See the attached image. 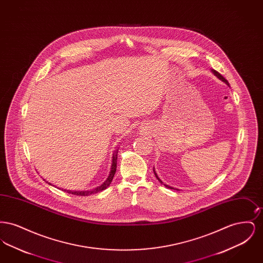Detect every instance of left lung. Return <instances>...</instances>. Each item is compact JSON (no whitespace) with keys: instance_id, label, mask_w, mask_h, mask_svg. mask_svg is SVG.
Returning a JSON list of instances; mask_svg holds the SVG:
<instances>
[{"instance_id":"8db88e82","label":"left lung","mask_w":263,"mask_h":263,"mask_svg":"<svg viewBox=\"0 0 263 263\" xmlns=\"http://www.w3.org/2000/svg\"><path fill=\"white\" fill-rule=\"evenodd\" d=\"M213 73H214V74H215V75L217 76V77H218V78H219V79H220V80H222V81H223V82H225L226 84H227V85H228V86H229V83H228V81H227V80H226L225 78H224V77H223V76L221 75V74H220V73H218V72H217V71H215V70H213ZM154 173H155V175H156V177H157V178H158V180H159V181H160V182H161V183H163V181H162V180H161V179H160V178H159V176H158V175H157V174H156V172H155V170H154ZM164 186H165V187L171 188V189H175V188L171 187V186H168V185H166V184H164Z\"/></svg>"}]
</instances>
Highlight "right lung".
<instances>
[{
	"label": "right lung",
	"mask_w": 263,
	"mask_h": 263,
	"mask_svg": "<svg viewBox=\"0 0 263 263\" xmlns=\"http://www.w3.org/2000/svg\"><path fill=\"white\" fill-rule=\"evenodd\" d=\"M117 153L118 150L115 152L114 156H113L112 160V165H111V171H110V174L108 175L107 179L105 180V182L103 184H101L99 187L95 188L92 190H89V191H71V190H66L68 193H71V194H74V195H78V196H88L90 194H95V193H98L100 192L102 190H104L105 188L108 187L112 181L113 176L114 174L116 172V164H117Z\"/></svg>",
	"instance_id": "right-lung-1"
}]
</instances>
